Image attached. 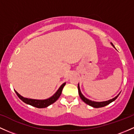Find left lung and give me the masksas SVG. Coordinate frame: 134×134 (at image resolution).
Returning <instances> with one entry per match:
<instances>
[{
	"mask_svg": "<svg viewBox=\"0 0 134 134\" xmlns=\"http://www.w3.org/2000/svg\"><path fill=\"white\" fill-rule=\"evenodd\" d=\"M111 44L113 45V47H114V45L113 44V43H111ZM78 93H79V96H80L82 100H83L84 102H85L86 104H87L88 105H90V106L93 107V108H102V107H104V106H105V105H108V104H109L110 103H111L114 100H115L119 96V95H120V93H119L116 97H115L114 98H112V99L109 100H108V101H104V102H94V101L90 100L88 99V98H86V97H85L83 96V95L81 93V91H80V88H79V84H78Z\"/></svg>",
	"mask_w": 134,
	"mask_h": 134,
	"instance_id": "1",
	"label": "left lung"
}]
</instances>
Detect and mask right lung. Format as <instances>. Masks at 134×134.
I'll return each instance as SVG.
<instances>
[{"label": "right lung", "mask_w": 134, "mask_h": 134, "mask_svg": "<svg viewBox=\"0 0 134 134\" xmlns=\"http://www.w3.org/2000/svg\"><path fill=\"white\" fill-rule=\"evenodd\" d=\"M65 85V83H64V84H62V85H61V86L59 88V89L57 90V92H56L51 97L46 100H36L31 99V98H24L18 93L16 91H15V92L18 95V97L23 102L26 103V104H29V105H32V106L34 107H36L37 108H44L49 106L51 104H53L54 102H56V101L58 100V98L60 97V95H61L62 90L64 88Z\"/></svg>", "instance_id": "add662e5"}]
</instances>
